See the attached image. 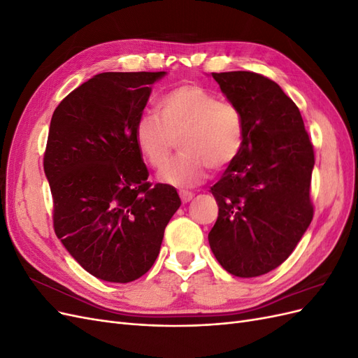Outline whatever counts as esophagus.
Here are the masks:
<instances>
[{"label": "esophagus", "mask_w": 358, "mask_h": 358, "mask_svg": "<svg viewBox=\"0 0 358 358\" xmlns=\"http://www.w3.org/2000/svg\"><path fill=\"white\" fill-rule=\"evenodd\" d=\"M179 196H180L182 203H188V201H191V200H192L194 194H192V192H188V191H180Z\"/></svg>", "instance_id": "obj_1"}]
</instances>
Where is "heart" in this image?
Masks as SVG:
<instances>
[{
    "instance_id": "heart-1",
    "label": "heart",
    "mask_w": 358,
    "mask_h": 358,
    "mask_svg": "<svg viewBox=\"0 0 358 358\" xmlns=\"http://www.w3.org/2000/svg\"><path fill=\"white\" fill-rule=\"evenodd\" d=\"M158 112H143L134 125L136 145L148 164L161 170L179 140L182 155L162 173L173 187L191 188L208 178L209 169L231 166L245 143L241 107L197 83L176 86L161 96Z\"/></svg>"
}]
</instances>
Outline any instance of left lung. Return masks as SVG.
<instances>
[{"mask_svg": "<svg viewBox=\"0 0 358 358\" xmlns=\"http://www.w3.org/2000/svg\"><path fill=\"white\" fill-rule=\"evenodd\" d=\"M212 76L243 112L246 136L210 188L220 212L209 245L227 272L254 278L282 264L313 218V145L299 107L276 82L252 71Z\"/></svg>", "mask_w": 358, "mask_h": 358, "instance_id": "obj_1", "label": "left lung"}]
</instances>
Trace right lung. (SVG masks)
I'll return each mask as SVG.
<instances>
[{
	"instance_id": "add662e5",
	"label": "right lung",
	"mask_w": 358,
	"mask_h": 358,
	"mask_svg": "<svg viewBox=\"0 0 358 358\" xmlns=\"http://www.w3.org/2000/svg\"><path fill=\"white\" fill-rule=\"evenodd\" d=\"M166 71L101 73L53 112L43 158L53 229L86 272L107 282L143 276L179 209L176 189L148 180L134 125Z\"/></svg>"
}]
</instances>
